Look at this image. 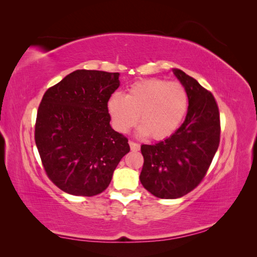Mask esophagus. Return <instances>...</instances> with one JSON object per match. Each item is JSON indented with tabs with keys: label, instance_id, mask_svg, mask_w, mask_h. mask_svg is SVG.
<instances>
[{
	"label": "esophagus",
	"instance_id": "obj_1",
	"mask_svg": "<svg viewBox=\"0 0 257 257\" xmlns=\"http://www.w3.org/2000/svg\"><path fill=\"white\" fill-rule=\"evenodd\" d=\"M128 144H130V147H131V150L132 151H138L139 148H141V146H139L137 143H135L133 141H130Z\"/></svg>",
	"mask_w": 257,
	"mask_h": 257
}]
</instances>
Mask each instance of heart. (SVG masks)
Returning a JSON list of instances; mask_svg holds the SVG:
<instances>
[{
	"instance_id": "b5f03b06",
	"label": "heart",
	"mask_w": 257,
	"mask_h": 257,
	"mask_svg": "<svg viewBox=\"0 0 257 257\" xmlns=\"http://www.w3.org/2000/svg\"><path fill=\"white\" fill-rule=\"evenodd\" d=\"M188 105V93L181 83L151 78L132 84L125 96L112 94L108 111L113 127L121 133L135 126L139 116V134L164 139L180 126Z\"/></svg>"
}]
</instances>
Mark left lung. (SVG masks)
I'll return each instance as SVG.
<instances>
[{"mask_svg": "<svg viewBox=\"0 0 257 257\" xmlns=\"http://www.w3.org/2000/svg\"><path fill=\"white\" fill-rule=\"evenodd\" d=\"M188 93L182 125L164 141L143 145L144 188L164 199L182 197L203 181L220 144V112L211 92L181 69L173 68Z\"/></svg>", "mask_w": 257, "mask_h": 257, "instance_id": "obj_1", "label": "left lung"}]
</instances>
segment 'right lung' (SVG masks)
Returning a JSON list of instances; mask_svg holds the SVG:
<instances>
[{
	"mask_svg": "<svg viewBox=\"0 0 257 257\" xmlns=\"http://www.w3.org/2000/svg\"><path fill=\"white\" fill-rule=\"evenodd\" d=\"M119 73L77 69L45 92L37 110L35 144L59 189L94 196L109 185L128 139L110 126L108 100Z\"/></svg>",
	"mask_w": 257,
	"mask_h": 257,
	"instance_id": "1",
	"label": "right lung"
}]
</instances>
